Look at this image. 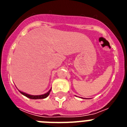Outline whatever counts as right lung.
I'll return each instance as SVG.
<instances>
[{"instance_id":"obj_1","label":"right lung","mask_w":127,"mask_h":127,"mask_svg":"<svg viewBox=\"0 0 127 127\" xmlns=\"http://www.w3.org/2000/svg\"><path fill=\"white\" fill-rule=\"evenodd\" d=\"M51 88L50 90L48 91V92L46 93V94H42V95H30V94H27V93L23 92H22V91H20V90H19V92H20L21 93L22 95H23L24 96H25V97H28V98H30V99H42V98H46L48 95H50V92H51Z\"/></svg>"}]
</instances>
